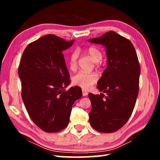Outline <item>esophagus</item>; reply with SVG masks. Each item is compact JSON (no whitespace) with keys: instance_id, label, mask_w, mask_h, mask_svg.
I'll list each match as a JSON object with an SVG mask.
<instances>
[{"instance_id":"obj_1","label":"esophagus","mask_w":160,"mask_h":160,"mask_svg":"<svg viewBox=\"0 0 160 160\" xmlns=\"http://www.w3.org/2000/svg\"><path fill=\"white\" fill-rule=\"evenodd\" d=\"M88 95V93L87 92V91L85 90H82V96H87Z\"/></svg>"}]
</instances>
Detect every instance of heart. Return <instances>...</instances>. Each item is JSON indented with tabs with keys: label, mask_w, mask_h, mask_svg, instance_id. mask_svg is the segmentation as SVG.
Segmentation results:
<instances>
[{
	"label": "heart",
	"mask_w": 160,
	"mask_h": 160,
	"mask_svg": "<svg viewBox=\"0 0 160 160\" xmlns=\"http://www.w3.org/2000/svg\"><path fill=\"white\" fill-rule=\"evenodd\" d=\"M86 53L95 62H98L102 58L101 51L96 47L91 46L86 49ZM78 54L77 52H73L71 54L69 60V67L71 70H75L77 67V60ZM98 80V76L96 73H85L80 71L72 77V82L76 86L87 89L96 83Z\"/></svg>",
	"instance_id": "b5f03b06"
}]
</instances>
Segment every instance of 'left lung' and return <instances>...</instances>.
<instances>
[{"instance_id":"left-lung-1","label":"left lung","mask_w":160,"mask_h":160,"mask_svg":"<svg viewBox=\"0 0 160 160\" xmlns=\"http://www.w3.org/2000/svg\"><path fill=\"white\" fill-rule=\"evenodd\" d=\"M88 41L104 46L107 57V67L97 87L103 93H89L90 124L99 132H113L127 123L133 111L140 74L138 56L130 40L113 31Z\"/></svg>"}]
</instances>
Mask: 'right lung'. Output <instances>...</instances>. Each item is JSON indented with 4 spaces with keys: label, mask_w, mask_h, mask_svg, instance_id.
Listing matches in <instances>:
<instances>
[{
    "label": "right lung",
    "mask_w": 160,
    "mask_h": 160,
    "mask_svg": "<svg viewBox=\"0 0 160 160\" xmlns=\"http://www.w3.org/2000/svg\"><path fill=\"white\" fill-rule=\"evenodd\" d=\"M73 42L45 35L26 47L20 60L24 104L32 121L47 132L67 127L73 103L82 96L79 87L64 89L71 80L62 52Z\"/></svg>",
    "instance_id": "right-lung-1"
}]
</instances>
